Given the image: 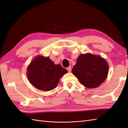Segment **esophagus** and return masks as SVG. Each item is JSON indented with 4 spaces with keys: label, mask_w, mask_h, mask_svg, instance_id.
<instances>
[{
    "label": "esophagus",
    "mask_w": 128,
    "mask_h": 128,
    "mask_svg": "<svg viewBox=\"0 0 128 128\" xmlns=\"http://www.w3.org/2000/svg\"><path fill=\"white\" fill-rule=\"evenodd\" d=\"M67 70L69 72H70L72 71V68L70 66H69L67 68Z\"/></svg>",
    "instance_id": "esophagus-1"
}]
</instances>
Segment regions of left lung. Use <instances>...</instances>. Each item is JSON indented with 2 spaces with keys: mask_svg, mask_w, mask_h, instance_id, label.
Here are the masks:
<instances>
[{
  "mask_svg": "<svg viewBox=\"0 0 128 128\" xmlns=\"http://www.w3.org/2000/svg\"><path fill=\"white\" fill-rule=\"evenodd\" d=\"M108 72V65L104 58L88 53L80 54L72 69L80 84L88 88L99 86L106 80Z\"/></svg>",
  "mask_w": 128,
  "mask_h": 128,
  "instance_id": "8db88e82",
  "label": "left lung"
}]
</instances>
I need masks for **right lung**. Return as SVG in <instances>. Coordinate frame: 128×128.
<instances>
[{
  "label": "right lung",
  "instance_id": "1",
  "mask_svg": "<svg viewBox=\"0 0 128 128\" xmlns=\"http://www.w3.org/2000/svg\"><path fill=\"white\" fill-rule=\"evenodd\" d=\"M67 72L60 64H54L48 57L39 56L32 61L27 69V76L30 83L42 91H50L56 88L60 77Z\"/></svg>",
  "mask_w": 128,
  "mask_h": 128
}]
</instances>
